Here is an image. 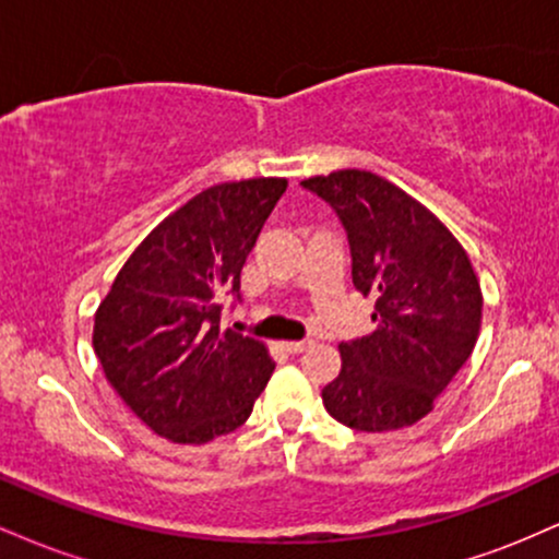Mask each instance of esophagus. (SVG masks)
<instances>
[{
    "label": "esophagus",
    "instance_id": "1",
    "mask_svg": "<svg viewBox=\"0 0 559 559\" xmlns=\"http://www.w3.org/2000/svg\"><path fill=\"white\" fill-rule=\"evenodd\" d=\"M312 346V338H301V342H281V349L286 352V355H301L305 349H310Z\"/></svg>",
    "mask_w": 559,
    "mask_h": 559
}]
</instances>
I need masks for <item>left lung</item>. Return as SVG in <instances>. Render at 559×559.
Here are the masks:
<instances>
[{
	"instance_id": "obj_1",
	"label": "left lung",
	"mask_w": 559,
	"mask_h": 559,
	"mask_svg": "<svg viewBox=\"0 0 559 559\" xmlns=\"http://www.w3.org/2000/svg\"><path fill=\"white\" fill-rule=\"evenodd\" d=\"M342 223L352 286L373 297V331L338 344L342 373L325 409L365 433L413 426L431 413L471 357L480 331V286L439 217L368 170L301 181Z\"/></svg>"
}]
</instances>
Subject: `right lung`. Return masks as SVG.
<instances>
[{"mask_svg": "<svg viewBox=\"0 0 559 559\" xmlns=\"http://www.w3.org/2000/svg\"><path fill=\"white\" fill-rule=\"evenodd\" d=\"M284 191L286 178L204 189L141 241L96 310L107 381L165 439L236 431L273 373L265 346L221 329V299L241 301V267Z\"/></svg>", "mask_w": 559, "mask_h": 559, "instance_id": "add662e5", "label": "right lung"}]
</instances>
